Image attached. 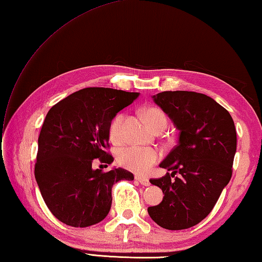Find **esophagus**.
Listing matches in <instances>:
<instances>
[{"mask_svg":"<svg viewBox=\"0 0 262 262\" xmlns=\"http://www.w3.org/2000/svg\"><path fill=\"white\" fill-rule=\"evenodd\" d=\"M136 179L138 180L139 183H140L141 185L143 186H149L150 185V182L148 178H144V177H140V176H136Z\"/></svg>","mask_w":262,"mask_h":262,"instance_id":"obj_1","label":"esophagus"}]
</instances>
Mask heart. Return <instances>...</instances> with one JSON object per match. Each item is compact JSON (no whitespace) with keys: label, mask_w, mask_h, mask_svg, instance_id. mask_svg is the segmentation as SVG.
Instances as JSON below:
<instances>
[{"label":"heart","mask_w":262,"mask_h":262,"mask_svg":"<svg viewBox=\"0 0 262 262\" xmlns=\"http://www.w3.org/2000/svg\"><path fill=\"white\" fill-rule=\"evenodd\" d=\"M144 118L155 131L162 126L166 127L168 124L166 113L158 107H148L144 110ZM124 121L125 114L119 113L114 116L110 123L108 136L113 142L121 141L123 137ZM159 159L160 152L154 148L125 147L120 149L118 152L119 165L137 173H147Z\"/></svg>","instance_id":"heart-1"}]
</instances>
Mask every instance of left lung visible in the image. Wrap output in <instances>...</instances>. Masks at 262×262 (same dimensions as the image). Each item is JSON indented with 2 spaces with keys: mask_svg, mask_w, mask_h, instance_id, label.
I'll return each mask as SVG.
<instances>
[{
  "mask_svg": "<svg viewBox=\"0 0 262 262\" xmlns=\"http://www.w3.org/2000/svg\"><path fill=\"white\" fill-rule=\"evenodd\" d=\"M152 98L179 130V140L159 165L172 172L150 179L165 196L148 213L164 229H188L211 213L230 182L236 151L234 122L222 105L201 93L167 91Z\"/></svg>",
  "mask_w": 262,
  "mask_h": 262,
  "instance_id": "left-lung-1",
  "label": "left lung"
}]
</instances>
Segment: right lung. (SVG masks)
<instances>
[{
  "label": "right lung",
  "instance_id": "add662e5",
  "mask_svg": "<svg viewBox=\"0 0 262 262\" xmlns=\"http://www.w3.org/2000/svg\"><path fill=\"white\" fill-rule=\"evenodd\" d=\"M139 96L105 87H89L63 98L46 115L38 138L34 177L50 212L74 228L94 225L106 217L112 186L133 180L122 168L104 172L93 169L98 159L113 162L106 152L108 126L122 108Z\"/></svg>",
  "mask_w": 262,
  "mask_h": 262
}]
</instances>
